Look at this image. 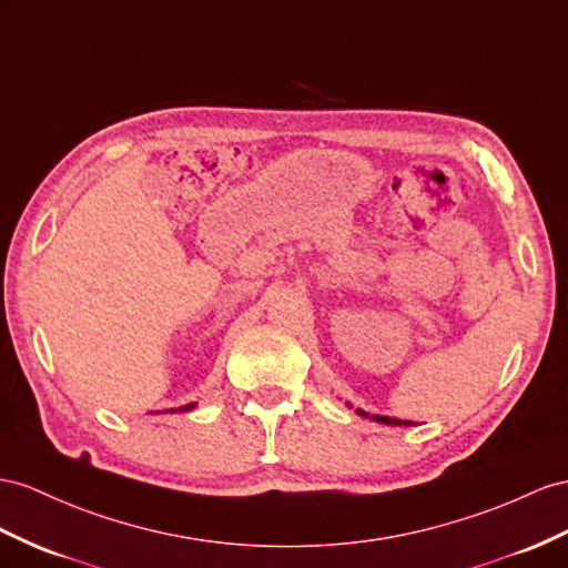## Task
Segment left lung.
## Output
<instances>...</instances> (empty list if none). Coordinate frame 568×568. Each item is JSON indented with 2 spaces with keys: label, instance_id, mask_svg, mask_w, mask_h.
Listing matches in <instances>:
<instances>
[{
  "label": "left lung",
  "instance_id": "8db88e82",
  "mask_svg": "<svg viewBox=\"0 0 568 568\" xmlns=\"http://www.w3.org/2000/svg\"><path fill=\"white\" fill-rule=\"evenodd\" d=\"M359 415H365V417H369L367 413H362V410H357ZM372 419H376V423H384V425H396V427H400V425H410V423H405V419H396V417H379V415H372Z\"/></svg>",
  "mask_w": 568,
  "mask_h": 568
}]
</instances>
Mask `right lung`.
Returning <instances> with one entry per match:
<instances>
[{
	"mask_svg": "<svg viewBox=\"0 0 568 568\" xmlns=\"http://www.w3.org/2000/svg\"><path fill=\"white\" fill-rule=\"evenodd\" d=\"M194 408V403L192 405H186V408H182V410H192Z\"/></svg>",
	"mask_w": 568,
	"mask_h": 568,
	"instance_id": "right-lung-1",
	"label": "right lung"
}]
</instances>
